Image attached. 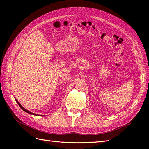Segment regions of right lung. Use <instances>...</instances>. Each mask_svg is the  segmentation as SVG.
<instances>
[{
    "label": "right lung",
    "mask_w": 149,
    "mask_h": 149,
    "mask_svg": "<svg viewBox=\"0 0 149 149\" xmlns=\"http://www.w3.org/2000/svg\"><path fill=\"white\" fill-rule=\"evenodd\" d=\"M15 100H16V101H17V102L18 103V104H19V106L20 107V108H21V109H22V110H23V111H25L26 112H27V113H29V114H33V115H36V114H34L33 113H32V112H30V111H27V110H26V109H25V108H24L23 107H22V105L20 104L19 102H18V101L16 100V99H15Z\"/></svg>",
    "instance_id": "add662e5"
}]
</instances>
